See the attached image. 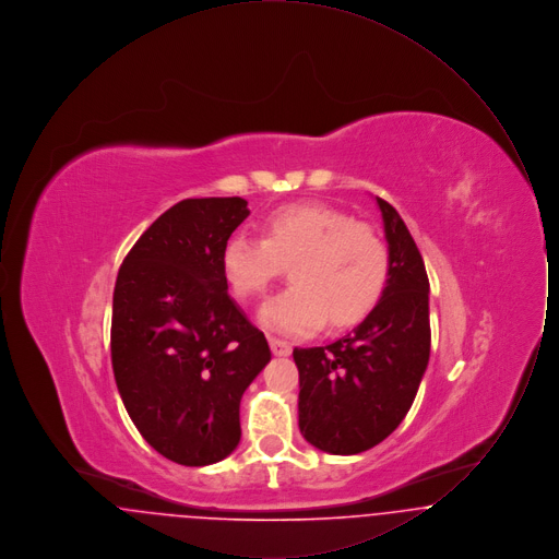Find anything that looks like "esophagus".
I'll use <instances>...</instances> for the list:
<instances>
[{"label": "esophagus", "instance_id": "1", "mask_svg": "<svg viewBox=\"0 0 559 559\" xmlns=\"http://www.w3.org/2000/svg\"><path fill=\"white\" fill-rule=\"evenodd\" d=\"M267 342H270V347H272V352H274L276 356H289V354H292V344H289V342L278 340V337H274V335H270Z\"/></svg>", "mask_w": 559, "mask_h": 559}]
</instances>
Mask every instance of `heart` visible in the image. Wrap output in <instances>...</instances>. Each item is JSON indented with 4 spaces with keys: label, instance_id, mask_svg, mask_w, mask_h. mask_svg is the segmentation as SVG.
I'll return each instance as SVG.
<instances>
[{
    "label": "heart",
    "instance_id": "heart-1",
    "mask_svg": "<svg viewBox=\"0 0 559 559\" xmlns=\"http://www.w3.org/2000/svg\"><path fill=\"white\" fill-rule=\"evenodd\" d=\"M292 265V287L262 310L270 329L310 333L326 320L344 329L365 319L390 278V251L379 233L324 203H292L267 213L262 239L233 235L222 270L235 295L260 297Z\"/></svg>",
    "mask_w": 559,
    "mask_h": 559
}]
</instances>
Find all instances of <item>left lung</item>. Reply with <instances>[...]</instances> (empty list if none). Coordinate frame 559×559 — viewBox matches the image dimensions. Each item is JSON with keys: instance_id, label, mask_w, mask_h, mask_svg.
<instances>
[{"instance_id": "8db88e82", "label": "left lung", "mask_w": 559, "mask_h": 559, "mask_svg": "<svg viewBox=\"0 0 559 559\" xmlns=\"http://www.w3.org/2000/svg\"><path fill=\"white\" fill-rule=\"evenodd\" d=\"M390 245V278L377 306L342 340L295 347L299 429L320 451L356 454L406 417L429 360V278L399 212L377 197Z\"/></svg>"}]
</instances>
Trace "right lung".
I'll return each instance as SVG.
<instances>
[{"mask_svg": "<svg viewBox=\"0 0 559 559\" xmlns=\"http://www.w3.org/2000/svg\"><path fill=\"white\" fill-rule=\"evenodd\" d=\"M247 215L240 197L176 203L135 240L115 283L119 394L142 438L188 467L237 449L242 392L270 360L222 270V249Z\"/></svg>", "mask_w": 559, "mask_h": 559, "instance_id": "1", "label": "right lung"}]
</instances>
